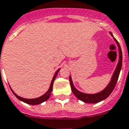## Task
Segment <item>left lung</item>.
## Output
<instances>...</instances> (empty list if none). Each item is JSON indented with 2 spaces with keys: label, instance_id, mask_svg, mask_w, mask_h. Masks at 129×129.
I'll return each instance as SVG.
<instances>
[{
  "label": "left lung",
  "instance_id": "1",
  "mask_svg": "<svg viewBox=\"0 0 129 129\" xmlns=\"http://www.w3.org/2000/svg\"><path fill=\"white\" fill-rule=\"evenodd\" d=\"M111 35L113 36L112 34H111ZM114 40H115L117 44H118V47H119L120 60H119V62H118V64L117 66V67L115 68V72L113 73V77L111 78V82L104 90H103L101 92H99V93L96 94H87L81 93V92H80V91H79L77 89H75V87L73 85V83H72L71 77H70V86H71L72 92L76 96L77 99L80 100V101H83V102L86 103H99V102H101V101H103L105 99H107L110 95L111 93L113 91L114 88H115V85L117 83L118 77H119V74H120V72L121 68H122V50H121L120 46L118 42L115 40V38H114Z\"/></svg>",
  "mask_w": 129,
  "mask_h": 129
}]
</instances>
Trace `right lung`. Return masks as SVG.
Instances as JSON below:
<instances>
[{
    "instance_id": "add662e5",
    "label": "right lung",
    "mask_w": 129,
    "mask_h": 129,
    "mask_svg": "<svg viewBox=\"0 0 129 129\" xmlns=\"http://www.w3.org/2000/svg\"><path fill=\"white\" fill-rule=\"evenodd\" d=\"M59 69L57 70V72H55V75H54V77H53V79H52V81H51V83H50V87H49V89L48 90L47 92L44 94L43 96H40V97H39V98H37V99H23V98H21L20 96H18L17 94H16L14 93L13 90L11 89V91L12 92L14 93V94L15 96L18 98V99L20 100V101H22L24 103H27V104H29V105H38V104H40L43 102H44V101H47L48 99H49V97L50 96V93H51V91H52V86H53V83H54V81H55V78L57 77V73L59 71Z\"/></svg>"
}]
</instances>
